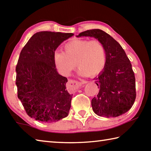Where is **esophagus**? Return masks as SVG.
I'll return each instance as SVG.
<instances>
[{"instance_id":"34e87169","label":"esophagus","mask_w":151,"mask_h":151,"mask_svg":"<svg viewBox=\"0 0 151 151\" xmlns=\"http://www.w3.org/2000/svg\"><path fill=\"white\" fill-rule=\"evenodd\" d=\"M86 83V81H83V82H78V81H76L75 80H68V82L67 83L68 86L69 87L72 88H77L81 87V86L83 85V84Z\"/></svg>"}]
</instances>
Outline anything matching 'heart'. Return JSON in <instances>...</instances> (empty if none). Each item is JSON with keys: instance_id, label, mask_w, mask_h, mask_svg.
I'll return each mask as SVG.
<instances>
[{"instance_id": "heart-1", "label": "heart", "mask_w": 151, "mask_h": 151, "mask_svg": "<svg viewBox=\"0 0 151 151\" xmlns=\"http://www.w3.org/2000/svg\"><path fill=\"white\" fill-rule=\"evenodd\" d=\"M64 52L56 51L54 62L60 74L68 76L77 64L82 76H94L102 71L106 64V50L99 40L74 39L64 45Z\"/></svg>"}]
</instances>
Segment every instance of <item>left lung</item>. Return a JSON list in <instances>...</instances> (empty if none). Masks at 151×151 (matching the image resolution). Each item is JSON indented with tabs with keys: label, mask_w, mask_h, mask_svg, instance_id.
I'll return each mask as SVG.
<instances>
[{
	"label": "left lung",
	"mask_w": 151,
	"mask_h": 151,
	"mask_svg": "<svg viewBox=\"0 0 151 151\" xmlns=\"http://www.w3.org/2000/svg\"><path fill=\"white\" fill-rule=\"evenodd\" d=\"M77 37H94L103 43L106 50V64L94 78L99 88L91 104L100 116L116 117L129 111L136 99L135 77L131 63L121 45L100 29L82 32Z\"/></svg>",
	"instance_id": "left-lung-1"
}]
</instances>
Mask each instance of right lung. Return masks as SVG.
<instances>
[{
	"label": "right lung",
	"instance_id": "add662e5",
	"mask_svg": "<svg viewBox=\"0 0 151 151\" xmlns=\"http://www.w3.org/2000/svg\"><path fill=\"white\" fill-rule=\"evenodd\" d=\"M73 33H35L20 53L16 66L18 98L27 114L36 121L53 122L68 116L73 94L66 88L67 78L58 73L56 49Z\"/></svg>",
	"mask_w": 151,
	"mask_h": 151
}]
</instances>
